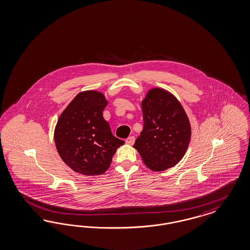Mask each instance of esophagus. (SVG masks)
Instances as JSON below:
<instances>
[{
	"mask_svg": "<svg viewBox=\"0 0 250 250\" xmlns=\"http://www.w3.org/2000/svg\"><path fill=\"white\" fill-rule=\"evenodd\" d=\"M134 140H135V138H134V136H129L127 139H126V143L127 144H129V145H133V143H134Z\"/></svg>",
	"mask_w": 250,
	"mask_h": 250,
	"instance_id": "1",
	"label": "esophagus"
}]
</instances>
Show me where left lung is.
I'll return each instance as SVG.
<instances>
[{
	"label": "left lung",
	"mask_w": 250,
	"mask_h": 250,
	"mask_svg": "<svg viewBox=\"0 0 250 250\" xmlns=\"http://www.w3.org/2000/svg\"><path fill=\"white\" fill-rule=\"evenodd\" d=\"M144 128L133 147L150 170L161 172L179 163L188 149L191 129L179 101L155 87L142 102Z\"/></svg>",
	"instance_id": "obj_1"
}]
</instances>
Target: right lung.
<instances>
[{
  "label": "right lung",
  "mask_w": 250,
  "mask_h": 250,
  "mask_svg": "<svg viewBox=\"0 0 250 250\" xmlns=\"http://www.w3.org/2000/svg\"><path fill=\"white\" fill-rule=\"evenodd\" d=\"M104 95L96 90L78 93L60 116L54 141L62 161L76 173L104 174L124 141L115 137L103 111Z\"/></svg>",
  "instance_id": "1"
}]
</instances>
